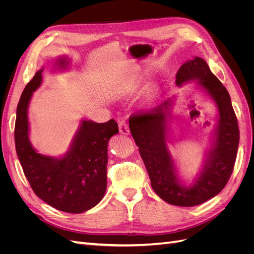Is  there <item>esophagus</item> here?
<instances>
[{"instance_id": "esophagus-1", "label": "esophagus", "mask_w": 254, "mask_h": 254, "mask_svg": "<svg viewBox=\"0 0 254 254\" xmlns=\"http://www.w3.org/2000/svg\"><path fill=\"white\" fill-rule=\"evenodd\" d=\"M119 128H120V132L123 134H129V126L128 123L124 120H122L119 122Z\"/></svg>"}]
</instances>
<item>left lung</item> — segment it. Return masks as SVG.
Listing matches in <instances>:
<instances>
[{"label": "left lung", "mask_w": 254, "mask_h": 254, "mask_svg": "<svg viewBox=\"0 0 254 254\" xmlns=\"http://www.w3.org/2000/svg\"><path fill=\"white\" fill-rule=\"evenodd\" d=\"M197 79L217 104L219 120L216 142L203 166V172L190 188L177 179L173 160L166 147V115L171 102L165 101L150 110L130 115L129 128L139 147L156 194L164 201L179 206H194L216 196L232 175L240 143V129L231 98L202 58L183 64L176 74L177 86Z\"/></svg>", "instance_id": "left-lung-1"}]
</instances>
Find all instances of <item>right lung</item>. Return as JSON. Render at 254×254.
Segmentation results:
<instances>
[{"instance_id": "add662e5", "label": "right lung", "mask_w": 254, "mask_h": 254, "mask_svg": "<svg viewBox=\"0 0 254 254\" xmlns=\"http://www.w3.org/2000/svg\"><path fill=\"white\" fill-rule=\"evenodd\" d=\"M64 64V61L61 60ZM38 71L23 91L17 107L14 143L23 172L35 194L59 211L78 214L95 206L107 189V148L110 137L119 132L113 119L106 123L82 121L71 150L63 159L38 153L28 140L27 106L40 86Z\"/></svg>"}]
</instances>
